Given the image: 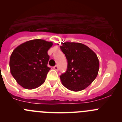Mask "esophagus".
Masks as SVG:
<instances>
[{
    "instance_id": "1",
    "label": "esophagus",
    "mask_w": 122,
    "mask_h": 122,
    "mask_svg": "<svg viewBox=\"0 0 122 122\" xmlns=\"http://www.w3.org/2000/svg\"><path fill=\"white\" fill-rule=\"evenodd\" d=\"M53 69H54L55 70H56V71H57V70H58V67L57 66H55L53 67Z\"/></svg>"
}]
</instances>
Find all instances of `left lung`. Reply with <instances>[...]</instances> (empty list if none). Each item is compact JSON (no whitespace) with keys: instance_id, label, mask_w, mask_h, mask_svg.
Returning <instances> with one entry per match:
<instances>
[{"instance_id":"left-lung-1","label":"left lung","mask_w":122,"mask_h":122,"mask_svg":"<svg viewBox=\"0 0 122 122\" xmlns=\"http://www.w3.org/2000/svg\"><path fill=\"white\" fill-rule=\"evenodd\" d=\"M60 49L67 60V70L60 76L62 85L73 92L87 88L98 75L99 61L95 52L84 44L61 43Z\"/></svg>"}]
</instances>
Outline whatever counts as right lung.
Segmentation results:
<instances>
[{"instance_id": "1", "label": "right lung", "mask_w": 122, "mask_h": 122, "mask_svg": "<svg viewBox=\"0 0 122 122\" xmlns=\"http://www.w3.org/2000/svg\"><path fill=\"white\" fill-rule=\"evenodd\" d=\"M53 45L41 39L28 41L18 46L10 56L11 75L17 82L26 89L38 88L44 82L51 68L47 51Z\"/></svg>"}]
</instances>
